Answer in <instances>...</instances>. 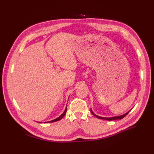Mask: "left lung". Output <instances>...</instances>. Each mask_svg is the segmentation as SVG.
<instances>
[{
	"label": "left lung",
	"mask_w": 154,
	"mask_h": 154,
	"mask_svg": "<svg viewBox=\"0 0 154 154\" xmlns=\"http://www.w3.org/2000/svg\"><path fill=\"white\" fill-rule=\"evenodd\" d=\"M130 111H128V112H127L126 114H123V115H122V116H115V117H112V118H103V117H100V116H98L96 115V114L92 111V110L91 109V113H92L93 115H94L96 118H99V119H106V120H108V121H112V120H116V119H123L124 117H125V116L128 114V112H129Z\"/></svg>",
	"instance_id": "1"
}]
</instances>
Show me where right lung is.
<instances>
[{
  "label": "right lung",
  "mask_w": 154,
  "mask_h": 154,
  "mask_svg": "<svg viewBox=\"0 0 154 154\" xmlns=\"http://www.w3.org/2000/svg\"><path fill=\"white\" fill-rule=\"evenodd\" d=\"M66 112H67V107L66 108V109H65V111L63 112V113L61 115V116H60L58 118H57V119H54V120H52V121H50V122H49V123H53V122H57V121H59V120H60L61 119L63 116H65V114H66ZM40 123V122H39Z\"/></svg>",
  "instance_id": "obj_1"
}]
</instances>
